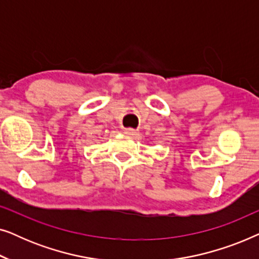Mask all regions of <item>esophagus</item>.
I'll return each instance as SVG.
<instances>
[{
  "label": "esophagus",
  "instance_id": "34e87169",
  "mask_svg": "<svg viewBox=\"0 0 259 259\" xmlns=\"http://www.w3.org/2000/svg\"><path fill=\"white\" fill-rule=\"evenodd\" d=\"M123 132H125V134H127V136H130V137H134V136H137V131L136 130H133V128H125L123 130Z\"/></svg>",
  "mask_w": 259,
  "mask_h": 259
}]
</instances>
